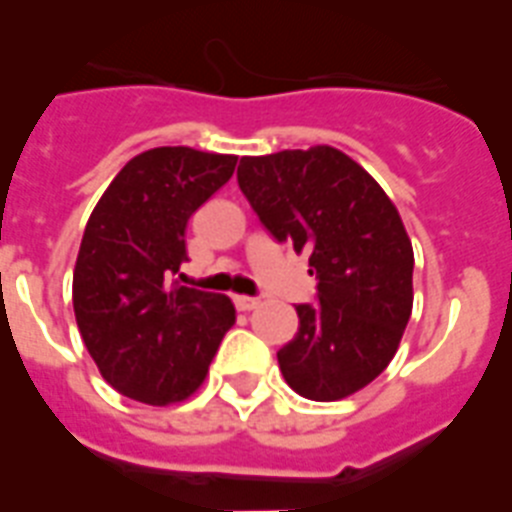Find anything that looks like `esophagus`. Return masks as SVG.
I'll list each match as a JSON object with an SVG mask.
<instances>
[{"mask_svg":"<svg viewBox=\"0 0 512 512\" xmlns=\"http://www.w3.org/2000/svg\"><path fill=\"white\" fill-rule=\"evenodd\" d=\"M235 307L244 312L257 310V307H260V299H257V296H235Z\"/></svg>","mask_w":512,"mask_h":512,"instance_id":"esophagus-1","label":"esophagus"}]
</instances>
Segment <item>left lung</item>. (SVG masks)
I'll return each instance as SVG.
<instances>
[{"label": "left lung", "mask_w": 512, "mask_h": 512, "mask_svg": "<svg viewBox=\"0 0 512 512\" xmlns=\"http://www.w3.org/2000/svg\"><path fill=\"white\" fill-rule=\"evenodd\" d=\"M238 186L279 244L310 252L315 301L277 351L301 397L340 400L392 362L414 304V249L400 213L365 169L329 145L246 156Z\"/></svg>", "instance_id": "1"}]
</instances>
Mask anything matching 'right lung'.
Returning <instances> with one entry per match:
<instances>
[{"label":"right lung","mask_w":512,"mask_h":512,"mask_svg":"<svg viewBox=\"0 0 512 512\" xmlns=\"http://www.w3.org/2000/svg\"><path fill=\"white\" fill-rule=\"evenodd\" d=\"M235 156L153 147L128 161L84 227L73 312L101 376L150 406L178 403L205 381L235 323L233 301L175 282L186 224L233 178Z\"/></svg>","instance_id":"add662e5"}]
</instances>
